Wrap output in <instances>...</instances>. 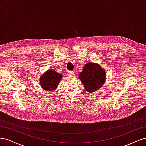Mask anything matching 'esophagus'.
<instances>
[{
	"label": "esophagus",
	"mask_w": 146,
	"mask_h": 146,
	"mask_svg": "<svg viewBox=\"0 0 146 146\" xmlns=\"http://www.w3.org/2000/svg\"><path fill=\"white\" fill-rule=\"evenodd\" d=\"M68 75L69 76H74V75H75V74H74V71H69L68 72Z\"/></svg>",
	"instance_id": "esophagus-1"
}]
</instances>
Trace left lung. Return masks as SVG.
I'll return each mask as SVG.
<instances>
[{
    "instance_id": "1",
    "label": "left lung",
    "mask_w": 146,
    "mask_h": 146,
    "mask_svg": "<svg viewBox=\"0 0 146 146\" xmlns=\"http://www.w3.org/2000/svg\"><path fill=\"white\" fill-rule=\"evenodd\" d=\"M79 78L88 92H93L100 88L105 80V72L96 63H88L84 66Z\"/></svg>"
}]
</instances>
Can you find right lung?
Instances as JSON below:
<instances>
[{
	"label": "right lung",
	"instance_id": "1",
	"mask_svg": "<svg viewBox=\"0 0 146 146\" xmlns=\"http://www.w3.org/2000/svg\"><path fill=\"white\" fill-rule=\"evenodd\" d=\"M62 77V75L56 72L55 70H48L40 78L41 86L46 91L54 90Z\"/></svg>",
	"mask_w": 146,
	"mask_h": 146
}]
</instances>
